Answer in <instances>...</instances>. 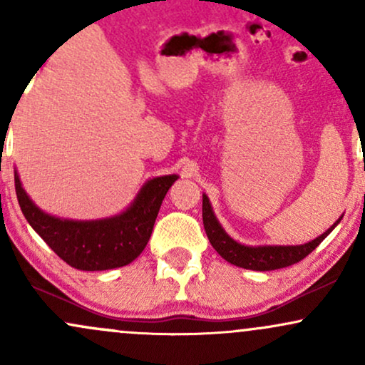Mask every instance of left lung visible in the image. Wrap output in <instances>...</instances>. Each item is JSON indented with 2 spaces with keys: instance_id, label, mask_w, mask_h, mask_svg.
Listing matches in <instances>:
<instances>
[{
  "instance_id": "obj_1",
  "label": "left lung",
  "mask_w": 365,
  "mask_h": 365,
  "mask_svg": "<svg viewBox=\"0 0 365 365\" xmlns=\"http://www.w3.org/2000/svg\"><path fill=\"white\" fill-rule=\"evenodd\" d=\"M202 221L204 230H206L209 242L215 247L216 252L221 257L226 259L228 262L235 264L238 267L252 271H273L279 269V267L292 266V264L302 261L305 255H309L316 249L317 245L333 232V228L340 223L336 221L328 232L322 233L316 240L309 242L304 245H288V247H278V245H264V247H247L237 244L233 238H230L217 223L215 212H212L211 204L206 195H202Z\"/></svg>"
}]
</instances>
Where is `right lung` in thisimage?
Segmentation results:
<instances>
[{
  "mask_svg": "<svg viewBox=\"0 0 365 365\" xmlns=\"http://www.w3.org/2000/svg\"><path fill=\"white\" fill-rule=\"evenodd\" d=\"M177 175L150 180L123 215L101 221H68L44 215L29 199L15 175V190L25 220L66 264L82 271L127 266L148 245L159 207Z\"/></svg>",
  "mask_w": 365,
  "mask_h": 365,
  "instance_id": "obj_1",
  "label": "right lung"
}]
</instances>
